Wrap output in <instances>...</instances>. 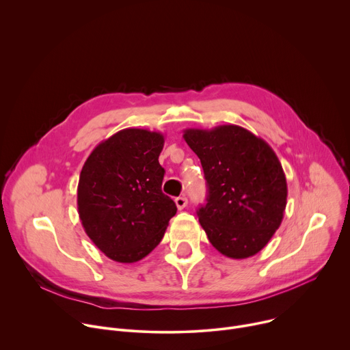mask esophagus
<instances>
[{"label":"esophagus","instance_id":"esophagus-1","mask_svg":"<svg viewBox=\"0 0 350 350\" xmlns=\"http://www.w3.org/2000/svg\"><path fill=\"white\" fill-rule=\"evenodd\" d=\"M174 202H176L177 209H178V211H183V209L188 205V199H187L185 196H178V198L174 199Z\"/></svg>","mask_w":350,"mask_h":350}]
</instances>
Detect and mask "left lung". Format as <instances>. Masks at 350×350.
<instances>
[{"label": "left lung", "mask_w": 350, "mask_h": 350, "mask_svg": "<svg viewBox=\"0 0 350 350\" xmlns=\"http://www.w3.org/2000/svg\"><path fill=\"white\" fill-rule=\"evenodd\" d=\"M184 139L201 159L208 204L196 212L217 251L254 256L278 230L286 206V178L271 146L249 130L223 124L187 129Z\"/></svg>", "instance_id": "left-lung-1"}]
</instances>
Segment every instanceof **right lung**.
Masks as SVG:
<instances>
[{"mask_svg": "<svg viewBox=\"0 0 350 350\" xmlns=\"http://www.w3.org/2000/svg\"><path fill=\"white\" fill-rule=\"evenodd\" d=\"M162 133L124 129L99 142L77 185V209L85 234L119 263H134L162 241L177 208L162 192Z\"/></svg>", "mask_w": 350, "mask_h": 350, "instance_id": "right-lung-1", "label": "right lung"}]
</instances>
